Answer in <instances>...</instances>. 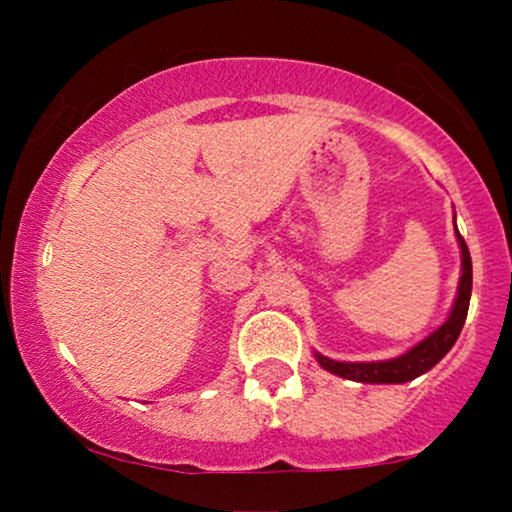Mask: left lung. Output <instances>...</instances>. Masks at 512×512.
Masks as SVG:
<instances>
[{"label":"left lung","mask_w":512,"mask_h":512,"mask_svg":"<svg viewBox=\"0 0 512 512\" xmlns=\"http://www.w3.org/2000/svg\"><path fill=\"white\" fill-rule=\"evenodd\" d=\"M454 235H457V244L461 249L459 286H457V296H454L450 314H447V319L436 328V331H431L424 340H419L417 345H412L408 352L384 361H335V359H328L324 354L314 352L319 366L328 370V373L345 377V380L363 382V384H403V382L415 380L419 375L429 373V370L436 366L447 352H450L454 342H457L468 314V303H471L473 265H471V254H468L464 237H461L457 230V223H454Z\"/></svg>","instance_id":"1"}]
</instances>
